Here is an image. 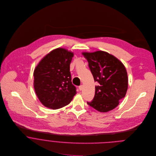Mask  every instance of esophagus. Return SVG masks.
<instances>
[{
    "mask_svg": "<svg viewBox=\"0 0 156 156\" xmlns=\"http://www.w3.org/2000/svg\"><path fill=\"white\" fill-rule=\"evenodd\" d=\"M83 85H80L79 87V90H82V89H83Z\"/></svg>",
    "mask_w": 156,
    "mask_h": 156,
    "instance_id": "esophagus-1",
    "label": "esophagus"
}]
</instances>
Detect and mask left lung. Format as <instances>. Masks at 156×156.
Instances as JSON below:
<instances>
[{
  "instance_id": "left-lung-1",
  "label": "left lung",
  "mask_w": 156,
  "mask_h": 156,
  "mask_svg": "<svg viewBox=\"0 0 156 156\" xmlns=\"http://www.w3.org/2000/svg\"><path fill=\"white\" fill-rule=\"evenodd\" d=\"M95 82V96L88 105L100 112H108L117 107L126 94L128 76L124 64L115 56L104 51L82 52Z\"/></svg>"
}]
</instances>
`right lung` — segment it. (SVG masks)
I'll use <instances>...</instances> for the list:
<instances>
[{
  "mask_svg": "<svg viewBox=\"0 0 156 156\" xmlns=\"http://www.w3.org/2000/svg\"><path fill=\"white\" fill-rule=\"evenodd\" d=\"M74 53L64 48L51 50L34 71L35 93L45 107L58 109L68 105L76 94L69 65Z\"/></svg>",
  "mask_w": 156,
  "mask_h": 156,
  "instance_id": "add662e5",
  "label": "right lung"
}]
</instances>
